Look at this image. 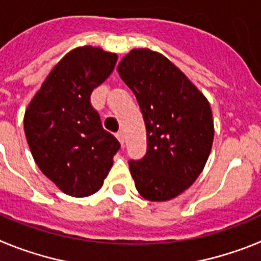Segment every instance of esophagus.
I'll return each instance as SVG.
<instances>
[{
  "label": "esophagus",
  "mask_w": 261,
  "mask_h": 261,
  "mask_svg": "<svg viewBox=\"0 0 261 261\" xmlns=\"http://www.w3.org/2000/svg\"><path fill=\"white\" fill-rule=\"evenodd\" d=\"M116 138L119 140L120 144L124 145V133L123 132H117L116 133Z\"/></svg>",
  "instance_id": "esophagus-1"
}]
</instances>
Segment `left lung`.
Listing matches in <instances>:
<instances>
[{"instance_id": "obj_1", "label": "left lung", "mask_w": 261, "mask_h": 261, "mask_svg": "<svg viewBox=\"0 0 261 261\" xmlns=\"http://www.w3.org/2000/svg\"><path fill=\"white\" fill-rule=\"evenodd\" d=\"M117 71L136 95L146 126V154L129 161L136 188L149 201L174 199L192 186L211 154L209 102L158 52L132 49Z\"/></svg>"}]
</instances>
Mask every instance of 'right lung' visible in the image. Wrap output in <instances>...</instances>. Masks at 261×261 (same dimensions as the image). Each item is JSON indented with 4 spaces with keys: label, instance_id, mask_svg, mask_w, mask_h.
<instances>
[{
    "label": "right lung",
    "instance_id": "obj_1",
    "mask_svg": "<svg viewBox=\"0 0 261 261\" xmlns=\"http://www.w3.org/2000/svg\"><path fill=\"white\" fill-rule=\"evenodd\" d=\"M117 56L98 47L70 50L52 69L24 114V133L41 172L64 193L100 190L120 149L105 130L90 96L114 70Z\"/></svg>",
    "mask_w": 261,
    "mask_h": 261
}]
</instances>
